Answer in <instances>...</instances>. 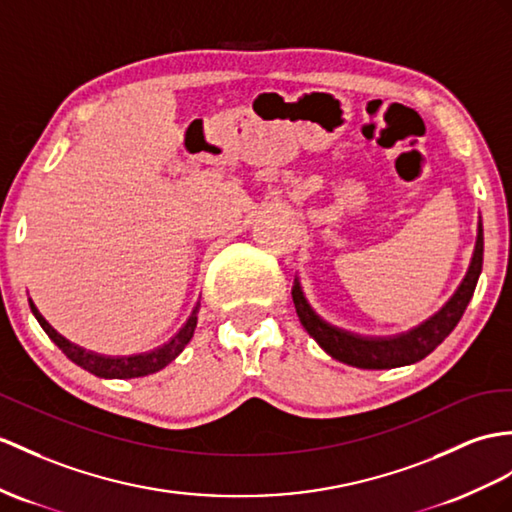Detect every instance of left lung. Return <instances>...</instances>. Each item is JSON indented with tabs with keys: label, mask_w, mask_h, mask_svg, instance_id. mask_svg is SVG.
<instances>
[{
	"label": "left lung",
	"mask_w": 512,
	"mask_h": 512,
	"mask_svg": "<svg viewBox=\"0 0 512 512\" xmlns=\"http://www.w3.org/2000/svg\"><path fill=\"white\" fill-rule=\"evenodd\" d=\"M482 256H484V234H482V223H480L476 249H473L469 271L463 278V282H460L456 293L450 297V302H447L439 313L432 315L428 321H423L421 326L408 330L404 334L360 336V334L332 326V323H328L326 319H321L313 310V306L308 304V299L304 297V291H302V284H299L297 278L291 289L293 304L306 332L313 336V339L332 358L360 369L404 367L410 363H417L421 358H426L434 347H439L445 341V336L456 328V323L460 321V317H463L473 291H476V284L482 271Z\"/></svg>",
	"instance_id": "1"
}]
</instances>
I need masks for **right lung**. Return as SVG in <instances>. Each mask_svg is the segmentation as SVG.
<instances>
[{
	"instance_id": "right-lung-1",
	"label": "right lung",
	"mask_w": 512,
	"mask_h": 512,
	"mask_svg": "<svg viewBox=\"0 0 512 512\" xmlns=\"http://www.w3.org/2000/svg\"><path fill=\"white\" fill-rule=\"evenodd\" d=\"M30 308H32L34 317L39 319L41 328L47 332L49 339H52L60 347L62 354H65L69 360H73L76 365H80L82 369L95 373V376H99V378H141V376H147V373H156L162 367H167L171 360L184 350L186 343L191 341V336L197 326L199 304L193 308L191 317L186 319L184 326L178 330V334L173 336L171 341L156 347V350H152V352L134 354V356H102V354H95L91 350H84V347L71 343L60 332H56L52 326H49L47 319L39 313V308L34 306V302H30Z\"/></svg>"
}]
</instances>
